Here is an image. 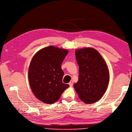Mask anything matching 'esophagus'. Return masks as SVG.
<instances>
[{"label":"esophagus","instance_id":"34e87169","mask_svg":"<svg viewBox=\"0 0 132 132\" xmlns=\"http://www.w3.org/2000/svg\"><path fill=\"white\" fill-rule=\"evenodd\" d=\"M69 85L70 86H72L73 85V81H71V82H70L69 83Z\"/></svg>","mask_w":132,"mask_h":132}]
</instances>
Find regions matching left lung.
I'll use <instances>...</instances> for the list:
<instances>
[{"instance_id": "left-lung-1", "label": "left lung", "mask_w": 132, "mask_h": 132, "mask_svg": "<svg viewBox=\"0 0 132 132\" xmlns=\"http://www.w3.org/2000/svg\"><path fill=\"white\" fill-rule=\"evenodd\" d=\"M78 80L74 84L79 98L86 104L95 103L107 89L110 81L107 64L98 51L93 48L77 50Z\"/></svg>"}]
</instances>
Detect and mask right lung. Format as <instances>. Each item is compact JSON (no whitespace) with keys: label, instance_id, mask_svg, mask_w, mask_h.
<instances>
[{"label":"right lung","instance_id":"obj_1","mask_svg":"<svg viewBox=\"0 0 132 132\" xmlns=\"http://www.w3.org/2000/svg\"><path fill=\"white\" fill-rule=\"evenodd\" d=\"M68 52L50 46L38 51L32 59L28 73L29 84L36 97L43 103H55L69 86L63 82L64 72L61 68Z\"/></svg>","mask_w":132,"mask_h":132}]
</instances>
